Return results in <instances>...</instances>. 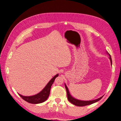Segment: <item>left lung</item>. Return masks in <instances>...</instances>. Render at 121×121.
I'll return each instance as SVG.
<instances>
[{"instance_id":"1","label":"left lung","mask_w":121,"mask_h":121,"mask_svg":"<svg viewBox=\"0 0 121 121\" xmlns=\"http://www.w3.org/2000/svg\"><path fill=\"white\" fill-rule=\"evenodd\" d=\"M106 53L109 55V59L110 60V63H111V65H112V60H111V58L110 54L108 53L107 52H106ZM65 87L66 90V92H67V99L71 103H72L73 104L76 105V106H86V105H91L93 103H95V102H97L98 101H99V100H100L102 98V97L99 98L98 99H95V100H91V101H82V100H78V99H77L75 98H73V96L70 94V92L69 91V88L67 87V86L66 85V84H65Z\"/></svg>"}]
</instances>
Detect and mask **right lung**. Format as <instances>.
I'll return each mask as SVG.
<instances>
[{
	"instance_id": "add662e5",
	"label": "right lung",
	"mask_w": 121,
	"mask_h": 121,
	"mask_svg": "<svg viewBox=\"0 0 121 121\" xmlns=\"http://www.w3.org/2000/svg\"><path fill=\"white\" fill-rule=\"evenodd\" d=\"M59 76V74H57L48 82L45 87L42 90L36 95L30 96H24L19 94V95L24 100L29 102L31 104H39L47 100L50 94V90L52 84L55 81V79Z\"/></svg>"
}]
</instances>
